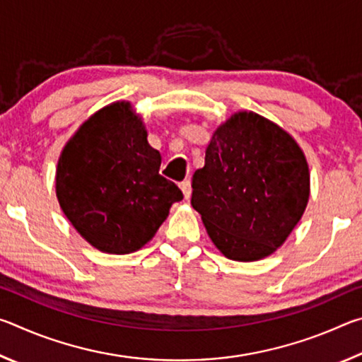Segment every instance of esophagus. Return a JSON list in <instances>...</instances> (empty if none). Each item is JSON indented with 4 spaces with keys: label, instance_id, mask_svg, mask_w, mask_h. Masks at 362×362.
Segmentation results:
<instances>
[{
    "label": "esophagus",
    "instance_id": "esophagus-1",
    "mask_svg": "<svg viewBox=\"0 0 362 362\" xmlns=\"http://www.w3.org/2000/svg\"><path fill=\"white\" fill-rule=\"evenodd\" d=\"M180 188H182V192H183V196H185V199H188L189 196H192V182L183 180L180 183Z\"/></svg>",
    "mask_w": 362,
    "mask_h": 362
}]
</instances>
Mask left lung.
<instances>
[{
  "label": "left lung",
  "instance_id": "1",
  "mask_svg": "<svg viewBox=\"0 0 362 362\" xmlns=\"http://www.w3.org/2000/svg\"><path fill=\"white\" fill-rule=\"evenodd\" d=\"M192 206L226 259L272 255L302 218L310 170L302 148L283 127L254 112L220 124L193 174Z\"/></svg>",
  "mask_w": 362,
  "mask_h": 362
}]
</instances>
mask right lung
I'll return each mask as SVG.
<instances>
[{"mask_svg": "<svg viewBox=\"0 0 362 362\" xmlns=\"http://www.w3.org/2000/svg\"><path fill=\"white\" fill-rule=\"evenodd\" d=\"M129 102H115L84 121L60 153L59 204L90 246L131 254L148 243L183 194L159 175L161 155Z\"/></svg>", "mask_w": 362, "mask_h": 362, "instance_id": "add662e5", "label": "right lung"}]
</instances>
